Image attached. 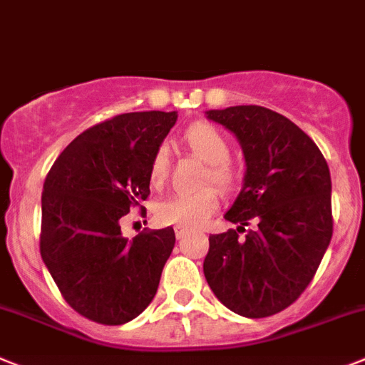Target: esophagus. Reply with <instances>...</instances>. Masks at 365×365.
Returning a JSON list of instances; mask_svg holds the SVG:
<instances>
[{"label":"esophagus","mask_w":365,"mask_h":365,"mask_svg":"<svg viewBox=\"0 0 365 365\" xmlns=\"http://www.w3.org/2000/svg\"><path fill=\"white\" fill-rule=\"evenodd\" d=\"M175 232H176V238L182 240L183 236L189 235V229H187V227H182V225H176V227H175Z\"/></svg>","instance_id":"1"}]
</instances>
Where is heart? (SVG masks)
Listing matches in <instances>:
<instances>
[{
	"mask_svg": "<svg viewBox=\"0 0 365 365\" xmlns=\"http://www.w3.org/2000/svg\"><path fill=\"white\" fill-rule=\"evenodd\" d=\"M183 142L192 154L209 163L203 182H212L220 189L227 190L235 185L236 170L229 162L231 145L227 136L207 121L190 125L183 134ZM169 158L165 147H158L153 154L149 165V180L154 187L162 185L167 178ZM218 190L207 185L196 190H182L167 196L156 203V216L162 223L182 225V227H200L218 207Z\"/></svg>",
	"mask_w": 365,
	"mask_h": 365,
	"instance_id": "b5f03b06",
	"label": "heart"
}]
</instances>
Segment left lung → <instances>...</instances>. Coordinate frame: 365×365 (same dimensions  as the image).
Masks as SVG:
<instances>
[{"mask_svg":"<svg viewBox=\"0 0 365 365\" xmlns=\"http://www.w3.org/2000/svg\"><path fill=\"white\" fill-rule=\"evenodd\" d=\"M205 114L235 134L247 169L225 212L240 225L209 236L203 274L232 313L271 317L304 293L331 242L329 167L317 143L274 110L236 105ZM252 217L259 227L238 239Z\"/></svg>","mask_w":365,"mask_h":365,"instance_id":"obj_1","label":"left lung"}]
</instances>
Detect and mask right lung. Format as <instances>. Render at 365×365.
<instances>
[{
	"label": "right lung",
	"mask_w": 365,
	"mask_h": 365,
	"mask_svg": "<svg viewBox=\"0 0 365 365\" xmlns=\"http://www.w3.org/2000/svg\"><path fill=\"white\" fill-rule=\"evenodd\" d=\"M176 113L105 120L74 138L41 192L39 252L72 309L105 326L145 311L175 247L173 227L121 236L120 218L147 200L149 165Z\"/></svg>",
	"instance_id": "right-lung-1"
}]
</instances>
